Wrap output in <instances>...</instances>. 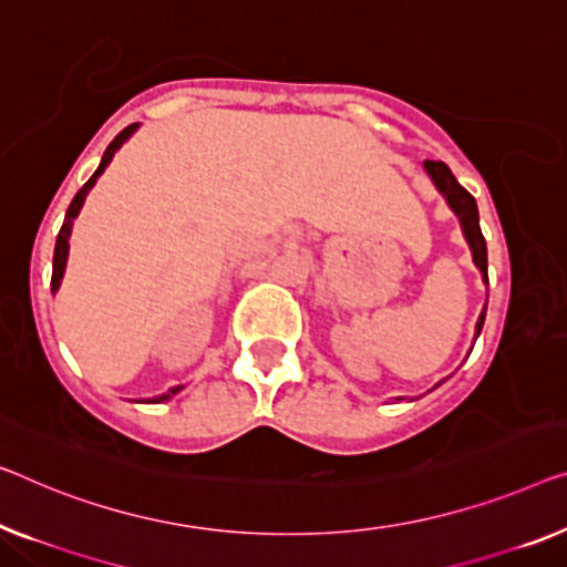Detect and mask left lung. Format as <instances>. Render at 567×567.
<instances>
[{
    "label": "left lung",
    "mask_w": 567,
    "mask_h": 567,
    "mask_svg": "<svg viewBox=\"0 0 567 567\" xmlns=\"http://www.w3.org/2000/svg\"><path fill=\"white\" fill-rule=\"evenodd\" d=\"M425 171L427 175L433 177V183L437 185V190L443 193L451 203V208L458 214L461 218V226H463V234H466V239L471 244V251H473V261H476V267L484 272V280L488 282V275H486V239L484 234H481V226H478V208H476V198L471 196V193L463 188V185L455 181V175L451 173V167L441 159H425ZM484 318L486 312H481L478 323H476V336L481 333V326H484Z\"/></svg>",
    "instance_id": "1"
}]
</instances>
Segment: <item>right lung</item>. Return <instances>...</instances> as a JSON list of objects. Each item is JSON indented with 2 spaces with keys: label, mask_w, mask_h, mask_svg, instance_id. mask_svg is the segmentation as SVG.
I'll list each match as a JSON object with an SVG mask.
<instances>
[{
  "label": "right lung",
  "mask_w": 567,
  "mask_h": 567,
  "mask_svg": "<svg viewBox=\"0 0 567 567\" xmlns=\"http://www.w3.org/2000/svg\"><path fill=\"white\" fill-rule=\"evenodd\" d=\"M137 130V124H130L126 126V130H122L120 134H116L114 137V142L112 145L106 147V152H104V157H101V165L96 167V173L89 177V183L83 185V188L75 193V198L71 200V206H68V210H65V221H63V226H61V234H58V241H55V255H53V280H50V287H53V292L58 290V287H61V280H63V272H65V259H68V236H71V226H73V218L79 216V210H81V206H83V200H86V193L94 188V183H96V177L104 173V167L112 163V157H114V152L122 147V142L130 137V134ZM175 392H181V386H173L171 392H165V394H159V396H155V400H147V402H165V400H171V396L175 394Z\"/></svg>",
  "instance_id": "add662e5"
}]
</instances>
